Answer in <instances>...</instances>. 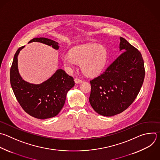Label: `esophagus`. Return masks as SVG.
Here are the masks:
<instances>
[{
  "label": "esophagus",
  "mask_w": 160,
  "mask_h": 160,
  "mask_svg": "<svg viewBox=\"0 0 160 160\" xmlns=\"http://www.w3.org/2000/svg\"><path fill=\"white\" fill-rule=\"evenodd\" d=\"M75 83H77H77H80L82 82V80L77 78L75 79Z\"/></svg>",
  "instance_id": "34e87169"
}]
</instances>
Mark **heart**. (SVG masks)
Segmentation results:
<instances>
[{"mask_svg": "<svg viewBox=\"0 0 160 160\" xmlns=\"http://www.w3.org/2000/svg\"><path fill=\"white\" fill-rule=\"evenodd\" d=\"M62 58L68 69L81 63V69L85 74L95 76L102 72L107 62L108 51L103 46L87 43L74 47L71 52L63 53Z\"/></svg>", "mask_w": 160, "mask_h": 160, "instance_id": "b5f03b06", "label": "heart"}]
</instances>
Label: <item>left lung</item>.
Returning <instances> with one entry per match:
<instances>
[{"instance_id":"left-lung-1","label":"left lung","mask_w":160,"mask_h":160,"mask_svg":"<svg viewBox=\"0 0 160 160\" xmlns=\"http://www.w3.org/2000/svg\"><path fill=\"white\" fill-rule=\"evenodd\" d=\"M124 51L100 76L90 81L89 102L93 110L103 116L122 112L132 104L142 85L145 70L140 51L120 38Z\"/></svg>"}]
</instances>
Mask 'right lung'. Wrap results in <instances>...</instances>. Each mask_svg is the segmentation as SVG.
<instances>
[{"label": "right lung", "instance_id": "obj_1", "mask_svg": "<svg viewBox=\"0 0 160 160\" xmlns=\"http://www.w3.org/2000/svg\"><path fill=\"white\" fill-rule=\"evenodd\" d=\"M39 42L58 49L57 42L45 38H33L29 42ZM24 46L19 48L14 55L10 70V82L14 93L23 110L39 119L57 116L65 102L67 92L75 85L73 78L63 70L58 69L49 79L41 84L29 83L20 76L18 57Z\"/></svg>", "mask_w": 160, "mask_h": 160}]
</instances>
